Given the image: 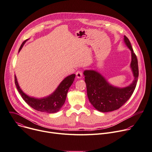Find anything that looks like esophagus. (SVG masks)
I'll return each mask as SVG.
<instances>
[{
  "mask_svg": "<svg viewBox=\"0 0 152 152\" xmlns=\"http://www.w3.org/2000/svg\"><path fill=\"white\" fill-rule=\"evenodd\" d=\"M76 75H77V78H82V76H83V73H82V71H78L76 72Z\"/></svg>",
  "mask_w": 152,
  "mask_h": 152,
  "instance_id": "esophagus-1",
  "label": "esophagus"
}]
</instances>
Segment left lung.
Wrapping results in <instances>:
<instances>
[{
  "instance_id": "8db88e82",
  "label": "left lung",
  "mask_w": 152,
  "mask_h": 152,
  "mask_svg": "<svg viewBox=\"0 0 152 152\" xmlns=\"http://www.w3.org/2000/svg\"><path fill=\"white\" fill-rule=\"evenodd\" d=\"M124 41L132 53L130 67L134 80L130 85L124 88L114 86L94 70H85L83 72L89 100L92 105L100 112L113 111L121 108L132 96L137 82L139 70L137 57L129 39L124 36Z\"/></svg>"
}]
</instances>
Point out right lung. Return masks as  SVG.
Returning <instances> with one entry per match:
<instances>
[{
  "mask_svg": "<svg viewBox=\"0 0 152 152\" xmlns=\"http://www.w3.org/2000/svg\"><path fill=\"white\" fill-rule=\"evenodd\" d=\"M27 40L28 39L22 42L19 49V52L20 51L22 47L24 46ZM75 77V74H72L67 76L61 81L55 91L51 94L39 99L30 97L23 92L18 84L16 75H15V81L16 88L21 97L32 108L41 112L55 113L60 111L65 103L67 92L69 88L73 83Z\"/></svg>",
  "mask_w": 152,
  "mask_h": 152,
  "instance_id": "right-lung-1",
  "label": "right lung"
}]
</instances>
